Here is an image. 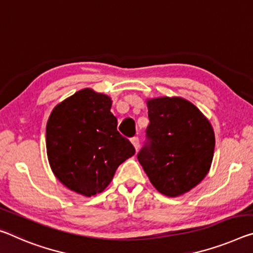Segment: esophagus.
Segmentation results:
<instances>
[{
    "label": "esophagus",
    "mask_w": 253,
    "mask_h": 253,
    "mask_svg": "<svg viewBox=\"0 0 253 253\" xmlns=\"http://www.w3.org/2000/svg\"><path fill=\"white\" fill-rule=\"evenodd\" d=\"M130 141H131V143H133V145L136 148V151H137L139 148V138L137 137V136H134V137L130 138Z\"/></svg>",
    "instance_id": "obj_1"
}]
</instances>
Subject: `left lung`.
<instances>
[{"label": "left lung", "instance_id": "1", "mask_svg": "<svg viewBox=\"0 0 253 253\" xmlns=\"http://www.w3.org/2000/svg\"><path fill=\"white\" fill-rule=\"evenodd\" d=\"M150 124L137 159L152 184L175 197L205 178L213 161L215 136L202 112L181 98L147 101Z\"/></svg>", "mask_w": 253, "mask_h": 253}]
</instances>
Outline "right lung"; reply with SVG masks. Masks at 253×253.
<instances>
[{
	"instance_id": "add662e5",
	"label": "right lung",
	"mask_w": 253,
	"mask_h": 253,
	"mask_svg": "<svg viewBox=\"0 0 253 253\" xmlns=\"http://www.w3.org/2000/svg\"><path fill=\"white\" fill-rule=\"evenodd\" d=\"M110 108L109 97L84 89L56 106L47 122L51 170L64 186L87 197L105 190L117 168L135 154Z\"/></svg>"
}]
</instances>
